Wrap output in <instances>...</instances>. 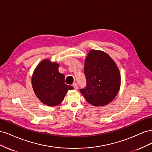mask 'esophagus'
I'll use <instances>...</instances> for the list:
<instances>
[{
	"instance_id": "esophagus-1",
	"label": "esophagus",
	"mask_w": 152,
	"mask_h": 152,
	"mask_svg": "<svg viewBox=\"0 0 152 152\" xmlns=\"http://www.w3.org/2000/svg\"><path fill=\"white\" fill-rule=\"evenodd\" d=\"M73 87H74V89H75V90H77V89H78V85H77V84L76 83V82H75V83L73 84Z\"/></svg>"
}]
</instances>
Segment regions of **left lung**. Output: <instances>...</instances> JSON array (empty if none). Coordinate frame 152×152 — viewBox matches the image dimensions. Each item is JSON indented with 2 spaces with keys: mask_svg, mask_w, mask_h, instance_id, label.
<instances>
[{
  "mask_svg": "<svg viewBox=\"0 0 152 152\" xmlns=\"http://www.w3.org/2000/svg\"><path fill=\"white\" fill-rule=\"evenodd\" d=\"M86 87L80 91L87 102L94 106L108 104L117 94L121 75L117 66L107 54L92 50L85 60Z\"/></svg>",
  "mask_w": 152,
  "mask_h": 152,
  "instance_id": "1",
  "label": "left lung"
}]
</instances>
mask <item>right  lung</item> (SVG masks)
<instances>
[{"instance_id": "obj_1", "label": "right lung", "mask_w": 152, "mask_h": 152, "mask_svg": "<svg viewBox=\"0 0 152 152\" xmlns=\"http://www.w3.org/2000/svg\"><path fill=\"white\" fill-rule=\"evenodd\" d=\"M59 65L44 59L37 66L31 79V84L37 98L49 107L60 103L72 86L65 83V75L58 71Z\"/></svg>"}]
</instances>
